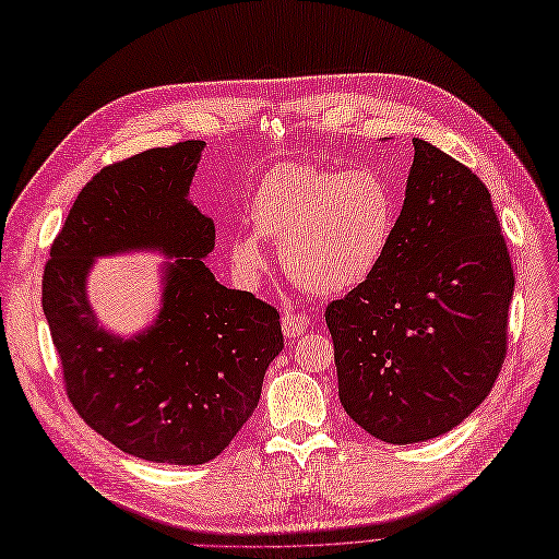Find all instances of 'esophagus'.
Masks as SVG:
<instances>
[{
  "mask_svg": "<svg viewBox=\"0 0 559 559\" xmlns=\"http://www.w3.org/2000/svg\"><path fill=\"white\" fill-rule=\"evenodd\" d=\"M309 328H311L309 316H304V313H285L283 316V334L287 338L301 336L304 332H309Z\"/></svg>",
  "mask_w": 559,
  "mask_h": 559,
  "instance_id": "34e87169",
  "label": "esophagus"
}]
</instances>
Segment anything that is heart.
I'll use <instances>...</instances> for the list:
<instances>
[{"mask_svg":"<svg viewBox=\"0 0 559 559\" xmlns=\"http://www.w3.org/2000/svg\"><path fill=\"white\" fill-rule=\"evenodd\" d=\"M248 218L281 250L285 274L316 295L348 293L383 262L397 223V194L373 169L278 165L264 174ZM234 264L255 278L264 253L255 237L231 246Z\"/></svg>","mask_w":559,"mask_h":559,"instance_id":"obj_1","label":"heart"}]
</instances>
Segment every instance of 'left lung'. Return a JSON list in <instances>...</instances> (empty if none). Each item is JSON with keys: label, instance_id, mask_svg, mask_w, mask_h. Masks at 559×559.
Wrapping results in <instances>:
<instances>
[{"label": "left lung", "instance_id": "8db88e82", "mask_svg": "<svg viewBox=\"0 0 559 559\" xmlns=\"http://www.w3.org/2000/svg\"><path fill=\"white\" fill-rule=\"evenodd\" d=\"M413 148L383 262L325 309L341 404L400 445L445 435L488 397L515 285L488 188L431 143Z\"/></svg>", "mask_w": 559, "mask_h": 559}]
</instances>
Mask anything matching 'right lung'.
Here are the masks:
<instances>
[{
	"label": "right lung",
	"instance_id": "add662e5",
	"mask_svg": "<svg viewBox=\"0 0 559 559\" xmlns=\"http://www.w3.org/2000/svg\"><path fill=\"white\" fill-rule=\"evenodd\" d=\"M204 141L151 148L97 171L76 197L44 269V313L71 406L122 453L165 464L218 457L253 416L264 371L283 350L281 316L227 290L202 262L215 229L186 197ZM159 247L181 257L148 332L122 342L84 299L95 254Z\"/></svg>",
	"mask_w": 559,
	"mask_h": 559
}]
</instances>
